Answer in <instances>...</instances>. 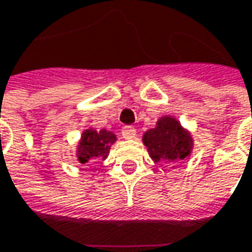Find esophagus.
<instances>
[{
    "label": "esophagus",
    "instance_id": "esophagus-1",
    "mask_svg": "<svg viewBox=\"0 0 252 252\" xmlns=\"http://www.w3.org/2000/svg\"><path fill=\"white\" fill-rule=\"evenodd\" d=\"M121 135H123L124 139H132V138H135V135H137V129L131 126H123V129H121Z\"/></svg>",
    "mask_w": 252,
    "mask_h": 252
}]
</instances>
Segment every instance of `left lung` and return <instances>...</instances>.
I'll list each match as a JSON object with an SVG mask.
<instances>
[{
  "label": "left lung",
  "mask_w": 252,
  "mask_h": 252,
  "mask_svg": "<svg viewBox=\"0 0 252 252\" xmlns=\"http://www.w3.org/2000/svg\"><path fill=\"white\" fill-rule=\"evenodd\" d=\"M149 157L158 162H176L186 159L191 152L193 139L189 131L182 128L173 117H162L157 126L147 131L142 138Z\"/></svg>",
  "instance_id": "8db88e82"
}]
</instances>
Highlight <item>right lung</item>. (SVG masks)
<instances>
[{
    "label": "right lung",
    "mask_w": 252,
    "mask_h": 252,
    "mask_svg": "<svg viewBox=\"0 0 252 252\" xmlns=\"http://www.w3.org/2000/svg\"><path fill=\"white\" fill-rule=\"evenodd\" d=\"M115 135L110 131H95L89 128L83 132L82 139L77 147V159L80 163H86L95 158L105 159L108 155L110 147L115 142Z\"/></svg>",
    "instance_id": "add662e5"
}]
</instances>
